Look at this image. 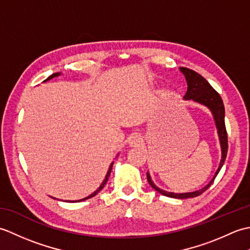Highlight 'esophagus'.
Returning <instances> with one entry per match:
<instances>
[{
	"label": "esophagus",
	"mask_w": 250,
	"mask_h": 250,
	"mask_svg": "<svg viewBox=\"0 0 250 250\" xmlns=\"http://www.w3.org/2000/svg\"><path fill=\"white\" fill-rule=\"evenodd\" d=\"M142 142V136L137 133L132 134L129 139V144L131 146H139Z\"/></svg>",
	"instance_id": "1"
}]
</instances>
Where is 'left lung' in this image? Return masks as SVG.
I'll use <instances>...</instances> for the list:
<instances>
[{
  "instance_id": "left-lung-1",
  "label": "left lung",
  "mask_w": 250,
  "mask_h": 250,
  "mask_svg": "<svg viewBox=\"0 0 250 250\" xmlns=\"http://www.w3.org/2000/svg\"><path fill=\"white\" fill-rule=\"evenodd\" d=\"M180 71L186 77V81H187L188 89L187 92H186L184 99L185 100H193L194 102H198L200 104L205 105L206 107L210 109L211 113H213L214 119L216 122L217 130H218V135H219V141L221 145V161L219 164V167L217 169L215 176L213 179L210 180L209 184L205 186L204 188L201 190L194 191V192H188V193H174V192H167L160 188H158L157 186L152 183L150 178V175L147 173V180L151 187L158 191L159 193L162 195L168 196V198H174V199H189V198H195L200 194H202L210 187V185L213 184L215 180L217 174L219 173L220 168L222 167L225 163V160L227 158L228 153V134L226 130V124H225V106L224 102H222V99L220 94L216 91V90L210 86L209 83L206 81V79L201 76L199 73H196L190 68L187 67H180Z\"/></svg>"
}]
</instances>
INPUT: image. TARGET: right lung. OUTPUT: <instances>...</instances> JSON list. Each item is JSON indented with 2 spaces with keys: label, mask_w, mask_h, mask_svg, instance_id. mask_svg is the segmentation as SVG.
<instances>
[{
  "label": "right lung",
  "mask_w": 250,
  "mask_h": 250,
  "mask_svg": "<svg viewBox=\"0 0 250 250\" xmlns=\"http://www.w3.org/2000/svg\"><path fill=\"white\" fill-rule=\"evenodd\" d=\"M58 75H60V73H56V74H52V75H50L48 78L46 79V81H49V79H51L52 77H56V76H58ZM111 168H113V163L110 164V167H109V169H108V172H107V175H106V177H105V179H104V182L101 184V186L99 187V189L97 190V191H94V192L92 193V194H90L89 196H87V198H84V199H83V200H79V201H83V200H87V199H90V198H92V196H94V195H97L101 190H102L103 188H104V186L106 185V183H107V180H108V177H109V175H110V172H111ZM79 201H75V202H79ZM68 202H72V201H68ZM74 202V201H73Z\"/></svg>",
  "instance_id": "1"
}]
</instances>
